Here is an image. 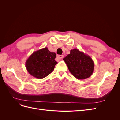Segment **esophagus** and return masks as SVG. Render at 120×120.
I'll use <instances>...</instances> for the list:
<instances>
[{
    "mask_svg": "<svg viewBox=\"0 0 120 120\" xmlns=\"http://www.w3.org/2000/svg\"><path fill=\"white\" fill-rule=\"evenodd\" d=\"M57 57L60 59H62L64 57V56L63 55H59V56H57Z\"/></svg>",
    "mask_w": 120,
    "mask_h": 120,
    "instance_id": "34e87169",
    "label": "esophagus"
}]
</instances>
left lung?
Segmentation results:
<instances>
[{"label":"left lung","instance_id":"left-lung-1","mask_svg":"<svg viewBox=\"0 0 120 120\" xmlns=\"http://www.w3.org/2000/svg\"><path fill=\"white\" fill-rule=\"evenodd\" d=\"M63 60L69 71L79 79L88 78L93 73L94 63L92 59L78 49L71 50L70 53Z\"/></svg>","mask_w":120,"mask_h":120}]
</instances>
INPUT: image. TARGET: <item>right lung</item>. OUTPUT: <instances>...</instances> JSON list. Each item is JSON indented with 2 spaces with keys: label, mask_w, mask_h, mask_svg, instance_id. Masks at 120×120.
<instances>
[{
  "label": "right lung",
  "mask_w": 120,
  "mask_h": 120,
  "mask_svg": "<svg viewBox=\"0 0 120 120\" xmlns=\"http://www.w3.org/2000/svg\"><path fill=\"white\" fill-rule=\"evenodd\" d=\"M56 54L41 49L32 53L25 62V67L28 73L38 79H43L54 70L57 63L55 60Z\"/></svg>",
  "instance_id": "right-lung-1"
}]
</instances>
